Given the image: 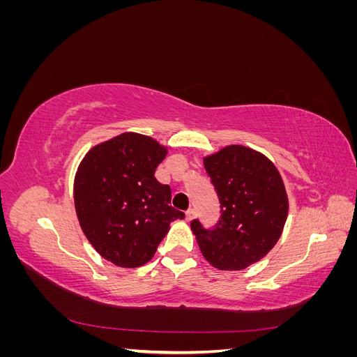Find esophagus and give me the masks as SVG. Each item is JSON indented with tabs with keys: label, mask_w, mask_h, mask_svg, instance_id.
Here are the masks:
<instances>
[{
	"label": "esophagus",
	"mask_w": 357,
	"mask_h": 357,
	"mask_svg": "<svg viewBox=\"0 0 357 357\" xmlns=\"http://www.w3.org/2000/svg\"><path fill=\"white\" fill-rule=\"evenodd\" d=\"M195 218H197V213H195V210L190 208V210H188V211H186V220H188V222H192V220L195 219Z\"/></svg>",
	"instance_id": "obj_1"
}]
</instances>
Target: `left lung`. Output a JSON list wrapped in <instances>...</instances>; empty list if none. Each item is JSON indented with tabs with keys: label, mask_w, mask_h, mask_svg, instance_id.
Listing matches in <instances>:
<instances>
[{
	"label": "left lung",
	"mask_w": 357,
	"mask_h": 357,
	"mask_svg": "<svg viewBox=\"0 0 357 357\" xmlns=\"http://www.w3.org/2000/svg\"><path fill=\"white\" fill-rule=\"evenodd\" d=\"M222 215L214 229L190 223L202 256L222 271H240L265 257L282 236L289 199L282 176L265 155L231 144L202 158Z\"/></svg>",
	"instance_id": "8db88e82"
}]
</instances>
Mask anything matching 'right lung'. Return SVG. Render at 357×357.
I'll list each match as a JSON object with an SVG mask.
<instances>
[{"mask_svg": "<svg viewBox=\"0 0 357 357\" xmlns=\"http://www.w3.org/2000/svg\"><path fill=\"white\" fill-rule=\"evenodd\" d=\"M168 147L123 132L93 146L74 177V207L86 238L121 268L147 264L169 231L185 219L171 207V189L155 178Z\"/></svg>", "mask_w": 357, "mask_h": 357, "instance_id": "1", "label": "right lung"}]
</instances>
